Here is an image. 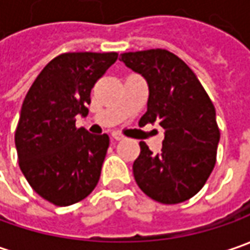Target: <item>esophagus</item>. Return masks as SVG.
<instances>
[{"mask_svg":"<svg viewBox=\"0 0 250 250\" xmlns=\"http://www.w3.org/2000/svg\"><path fill=\"white\" fill-rule=\"evenodd\" d=\"M111 136H112V139H115V140H122L125 136L124 135H121L120 132H112L111 133Z\"/></svg>","mask_w":250,"mask_h":250,"instance_id":"1","label":"esophagus"}]
</instances>
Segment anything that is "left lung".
<instances>
[{"label": "left lung", "mask_w": 250, "mask_h": 250, "mask_svg": "<svg viewBox=\"0 0 250 250\" xmlns=\"http://www.w3.org/2000/svg\"><path fill=\"white\" fill-rule=\"evenodd\" d=\"M121 61L145 78L149 86L147 111L139 125L160 124L163 147L153 154L140 142L133 163L138 187L164 205L185 202L206 184L216 164L220 130L216 110L193 71L167 50L124 53Z\"/></svg>", "instance_id": "left-lung-1"}]
</instances>
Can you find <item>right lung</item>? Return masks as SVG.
Segmentation results:
<instances>
[{"label": "right lung", "instance_id": "1", "mask_svg": "<svg viewBox=\"0 0 250 250\" xmlns=\"http://www.w3.org/2000/svg\"><path fill=\"white\" fill-rule=\"evenodd\" d=\"M117 53H68L47 63L24 97L15 132L19 167L34 192L57 206L89 196L101 174L108 135L76 128L90 91Z\"/></svg>", "mask_w": 250, "mask_h": 250}]
</instances>
